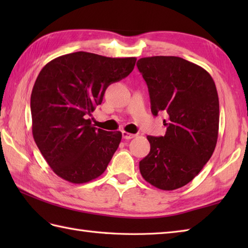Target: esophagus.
<instances>
[{"mask_svg": "<svg viewBox=\"0 0 248 248\" xmlns=\"http://www.w3.org/2000/svg\"><path fill=\"white\" fill-rule=\"evenodd\" d=\"M135 136H136V134L129 133V132H127V131H123V138L124 140H131V139L135 138Z\"/></svg>", "mask_w": 248, "mask_h": 248, "instance_id": "obj_1", "label": "esophagus"}]
</instances>
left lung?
<instances>
[{"label": "left lung", "mask_w": 248, "mask_h": 248, "mask_svg": "<svg viewBox=\"0 0 248 248\" xmlns=\"http://www.w3.org/2000/svg\"><path fill=\"white\" fill-rule=\"evenodd\" d=\"M147 83L151 112H164V136H147L150 152L140 162L141 176L151 186L172 191L191 182L217 146L219 102L210 73L178 56L138 61Z\"/></svg>", "instance_id": "obj_1"}]
</instances>
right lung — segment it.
<instances>
[{
    "mask_svg": "<svg viewBox=\"0 0 248 248\" xmlns=\"http://www.w3.org/2000/svg\"><path fill=\"white\" fill-rule=\"evenodd\" d=\"M135 62L80 51L56 57L39 72L31 94V132L62 179L86 183L107 170L123 134L94 128L87 115L101 104L109 84L132 72Z\"/></svg>",
    "mask_w": 248,
    "mask_h": 248,
    "instance_id": "right-lung-1",
    "label": "right lung"
}]
</instances>
